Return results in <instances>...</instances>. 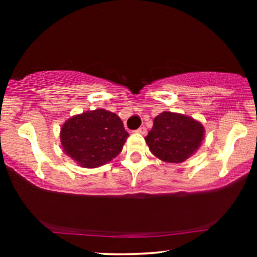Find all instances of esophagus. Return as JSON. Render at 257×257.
Wrapping results in <instances>:
<instances>
[{"mask_svg":"<svg viewBox=\"0 0 257 257\" xmlns=\"http://www.w3.org/2000/svg\"><path fill=\"white\" fill-rule=\"evenodd\" d=\"M136 132H137V133H139V135H143V136H145L146 133H147V128L145 127V126H142V127H139L138 130H137Z\"/></svg>","mask_w":257,"mask_h":257,"instance_id":"34e87169","label":"esophagus"}]
</instances>
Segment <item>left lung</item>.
<instances>
[{"mask_svg":"<svg viewBox=\"0 0 257 257\" xmlns=\"http://www.w3.org/2000/svg\"><path fill=\"white\" fill-rule=\"evenodd\" d=\"M205 137L202 124L188 115L165 111L154 118L145 138L153 156L165 163H182L199 150Z\"/></svg>","mask_w":257,"mask_h":257,"instance_id":"left-lung-1","label":"left lung"}]
</instances>
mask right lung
<instances>
[{
  "instance_id": "add662e5",
  "label": "right lung",
  "mask_w": 257,
  "mask_h": 257,
  "mask_svg": "<svg viewBox=\"0 0 257 257\" xmlns=\"http://www.w3.org/2000/svg\"><path fill=\"white\" fill-rule=\"evenodd\" d=\"M127 137L121 119L103 108L73 115L61 128L64 153L85 168L111 161L121 152Z\"/></svg>"
}]
</instances>
